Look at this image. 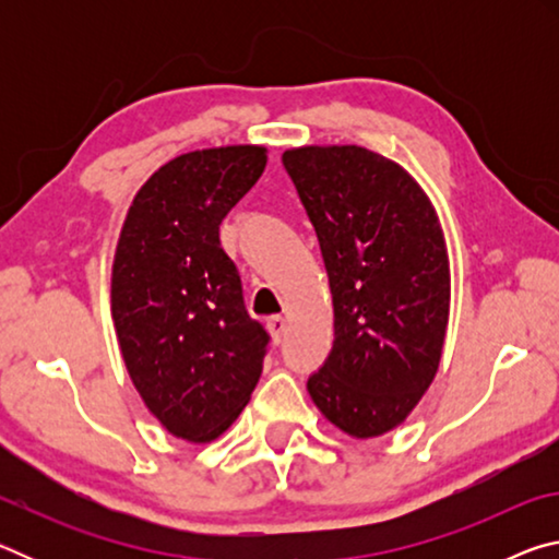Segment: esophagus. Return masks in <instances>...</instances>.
Returning <instances> with one entry per match:
<instances>
[{"instance_id":"1","label":"esophagus","mask_w":559,"mask_h":559,"mask_svg":"<svg viewBox=\"0 0 559 559\" xmlns=\"http://www.w3.org/2000/svg\"><path fill=\"white\" fill-rule=\"evenodd\" d=\"M266 328H269V333H271V337H273V343H281L283 340V335H286V328H288V323H286V318H281V316H271L269 320H266Z\"/></svg>"}]
</instances>
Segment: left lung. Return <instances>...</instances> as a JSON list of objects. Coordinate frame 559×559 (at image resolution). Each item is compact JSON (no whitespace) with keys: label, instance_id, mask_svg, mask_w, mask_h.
<instances>
[{"label":"left lung","instance_id":"8db88e82","mask_svg":"<svg viewBox=\"0 0 559 559\" xmlns=\"http://www.w3.org/2000/svg\"><path fill=\"white\" fill-rule=\"evenodd\" d=\"M283 167L318 234L335 310L333 349L308 392L349 437H380L439 370L451 300L439 216L406 169L372 150H286Z\"/></svg>","mask_w":559,"mask_h":559}]
</instances>
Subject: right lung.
Listing matches in <instances>:
<instances>
[{"mask_svg":"<svg viewBox=\"0 0 559 559\" xmlns=\"http://www.w3.org/2000/svg\"><path fill=\"white\" fill-rule=\"evenodd\" d=\"M266 147L169 159L132 200L112 261L110 306L130 380L159 424L212 441L259 384L271 335L243 306L219 224L259 182Z\"/></svg>","mask_w":559,"mask_h":559,"instance_id":"1","label":"right lung"}]
</instances>
